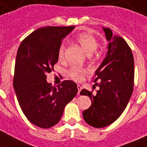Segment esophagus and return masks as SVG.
Here are the masks:
<instances>
[{"label": "esophagus", "instance_id": "obj_1", "mask_svg": "<svg viewBox=\"0 0 147 147\" xmlns=\"http://www.w3.org/2000/svg\"><path fill=\"white\" fill-rule=\"evenodd\" d=\"M77 88H78V95H80V91H81L82 87L80 85V84H77Z\"/></svg>", "mask_w": 147, "mask_h": 147}]
</instances>
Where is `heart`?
<instances>
[{"instance_id":"obj_1","label":"heart","mask_w":147,"mask_h":147,"mask_svg":"<svg viewBox=\"0 0 147 147\" xmlns=\"http://www.w3.org/2000/svg\"><path fill=\"white\" fill-rule=\"evenodd\" d=\"M76 41L81 45L82 47L88 53H92L98 47V42L96 38L91 34L88 33H82L76 37ZM65 54V46L63 43L59 46L58 50V56L60 59L64 58ZM88 70L82 66H73L67 71V75L71 79L76 81L82 80L85 75L88 73Z\"/></svg>"}]
</instances>
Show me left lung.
Returning <instances> with one entry per match:
<instances>
[{"mask_svg": "<svg viewBox=\"0 0 147 147\" xmlns=\"http://www.w3.org/2000/svg\"><path fill=\"white\" fill-rule=\"evenodd\" d=\"M103 29L109 44L107 55L95 73V82L100 83L94 85L100 89L96 94L85 89L80 92V95L88 96L92 100V105L83 112L84 119L96 128L110 125L123 113L132 95L134 78L130 47L123 38L113 35L110 29Z\"/></svg>", "mask_w": 147, "mask_h": 147, "instance_id": "obj_1", "label": "left lung"}]
</instances>
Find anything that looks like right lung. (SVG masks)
Listing matches in <instances>:
<instances>
[{"instance_id":"right-lung-1","label":"right lung","mask_w":147,"mask_h":147,"mask_svg":"<svg viewBox=\"0 0 147 147\" xmlns=\"http://www.w3.org/2000/svg\"><path fill=\"white\" fill-rule=\"evenodd\" d=\"M75 26H47L36 30L19 46L13 88L20 107L32 124L41 128L56 125L66 105L77 94V85L64 80L58 88L47 82V74L58 62L62 40Z\"/></svg>"}]
</instances>
